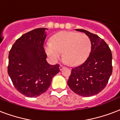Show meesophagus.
I'll return each mask as SVG.
<instances>
[{
  "label": "esophagus",
  "mask_w": 120,
  "mask_h": 120,
  "mask_svg": "<svg viewBox=\"0 0 120 120\" xmlns=\"http://www.w3.org/2000/svg\"><path fill=\"white\" fill-rule=\"evenodd\" d=\"M64 67L63 65H60V67H59V68H60V71H62V70L64 69Z\"/></svg>",
  "instance_id": "1"
}]
</instances>
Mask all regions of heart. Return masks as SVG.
<instances>
[{
  "mask_svg": "<svg viewBox=\"0 0 120 120\" xmlns=\"http://www.w3.org/2000/svg\"><path fill=\"white\" fill-rule=\"evenodd\" d=\"M47 55L53 62H56L62 56L71 66L82 64L88 58L91 51V41L83 34L73 32H61L54 35L52 43L44 45Z\"/></svg>",
  "mask_w": 120,
  "mask_h": 120,
  "instance_id": "b5f03b06",
  "label": "heart"
}]
</instances>
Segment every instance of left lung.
<instances>
[{
  "label": "left lung",
  "instance_id": "left-lung-1",
  "mask_svg": "<svg viewBox=\"0 0 120 120\" xmlns=\"http://www.w3.org/2000/svg\"><path fill=\"white\" fill-rule=\"evenodd\" d=\"M75 30L85 33L91 41V52L85 62L73 68L68 80L72 91L82 97H91L102 91L112 73V54L107 43L88 31Z\"/></svg>",
  "mask_w": 120,
  "mask_h": 120
}]
</instances>
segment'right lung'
Listing matches in <instances>:
<instances>
[{"instance_id": "right-lung-1", "label": "right lung", "mask_w": 120, "mask_h": 120, "mask_svg": "<svg viewBox=\"0 0 120 120\" xmlns=\"http://www.w3.org/2000/svg\"><path fill=\"white\" fill-rule=\"evenodd\" d=\"M46 28L34 29L22 35L8 54V74L16 89L26 97H37L45 93L53 77L60 71L59 65L47 62L43 43Z\"/></svg>"}]
</instances>
